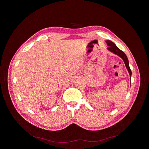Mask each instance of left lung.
Wrapping results in <instances>:
<instances>
[{
    "mask_svg": "<svg viewBox=\"0 0 149 149\" xmlns=\"http://www.w3.org/2000/svg\"><path fill=\"white\" fill-rule=\"evenodd\" d=\"M106 43L107 44V45L109 46V47L107 48L108 50H109L110 51L113 52L114 54L118 55V56H120L121 58H122V59L124 60V62L125 63V65L126 66L127 69L128 70V71L129 72L130 76L131 77V75H132V71L130 69L129 67V60L128 58L126 56V55L124 54V52L123 51H122L121 50H120L118 47H117L115 43H113L112 42L110 41V40H107L106 41Z\"/></svg>",
    "mask_w": 149,
    "mask_h": 149,
    "instance_id": "left-lung-1",
    "label": "left lung"
}]
</instances>
